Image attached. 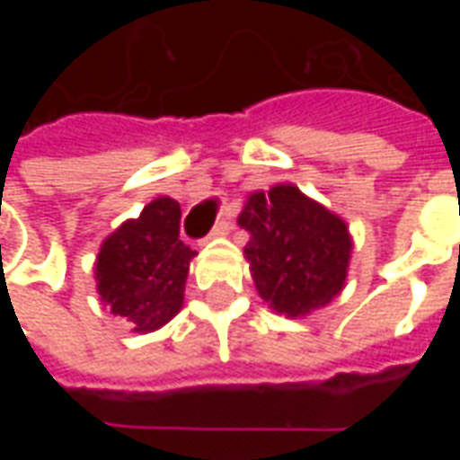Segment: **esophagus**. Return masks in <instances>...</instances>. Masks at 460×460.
I'll return each instance as SVG.
<instances>
[{"mask_svg":"<svg viewBox=\"0 0 460 460\" xmlns=\"http://www.w3.org/2000/svg\"><path fill=\"white\" fill-rule=\"evenodd\" d=\"M229 231H231V221L221 219V221H217V226L211 229L209 236H214V239H219V236H226Z\"/></svg>","mask_w":460,"mask_h":460,"instance_id":"obj_1","label":"esophagus"}]
</instances>
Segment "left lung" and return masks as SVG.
Masks as SVG:
<instances>
[{"label": "left lung", "instance_id": "left-lung-1", "mask_svg": "<svg viewBox=\"0 0 460 460\" xmlns=\"http://www.w3.org/2000/svg\"><path fill=\"white\" fill-rule=\"evenodd\" d=\"M239 224L251 234L243 253L253 283L273 310L298 318L342 290L352 251L347 224L298 187L251 194Z\"/></svg>", "mask_w": 460, "mask_h": 460}]
</instances>
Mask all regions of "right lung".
I'll use <instances>...</instances> for the list:
<instances>
[{
	"label": "right lung",
	"instance_id": "right-lung-1",
	"mask_svg": "<svg viewBox=\"0 0 460 460\" xmlns=\"http://www.w3.org/2000/svg\"><path fill=\"white\" fill-rule=\"evenodd\" d=\"M180 204L160 197L101 246L95 263L98 293L115 315L130 320L135 332L162 328L181 308L190 261L197 251L180 241Z\"/></svg>",
	"mask_w": 460,
	"mask_h": 460
}]
</instances>
